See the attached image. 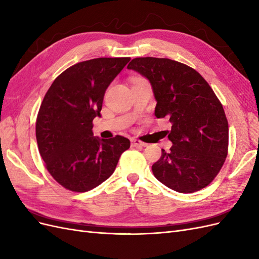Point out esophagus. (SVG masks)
<instances>
[{
  "label": "esophagus",
  "mask_w": 259,
  "mask_h": 259,
  "mask_svg": "<svg viewBox=\"0 0 259 259\" xmlns=\"http://www.w3.org/2000/svg\"><path fill=\"white\" fill-rule=\"evenodd\" d=\"M131 143H132L133 147H146L147 146L145 143L140 142V140H138V139H132Z\"/></svg>",
  "instance_id": "34e87169"
}]
</instances>
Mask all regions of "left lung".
I'll return each instance as SVG.
<instances>
[{"label":"left lung","instance_id":"1","mask_svg":"<svg viewBox=\"0 0 259 259\" xmlns=\"http://www.w3.org/2000/svg\"><path fill=\"white\" fill-rule=\"evenodd\" d=\"M127 69L150 82L155 116L169 117V151L152 165L155 178L169 189L191 193L209 185L228 153V121L221 101L194 69L167 58L139 57Z\"/></svg>","mask_w":259,"mask_h":259}]
</instances>
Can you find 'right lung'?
<instances>
[{"mask_svg":"<svg viewBox=\"0 0 259 259\" xmlns=\"http://www.w3.org/2000/svg\"><path fill=\"white\" fill-rule=\"evenodd\" d=\"M130 57L95 58L58 75L45 94L36 117L38 151L50 174L66 189L85 192L112 175L131 142L116 135L94 136L106 90Z\"/></svg>","mask_w":259,"mask_h":259,"instance_id":"1","label":"right lung"}]
</instances>
